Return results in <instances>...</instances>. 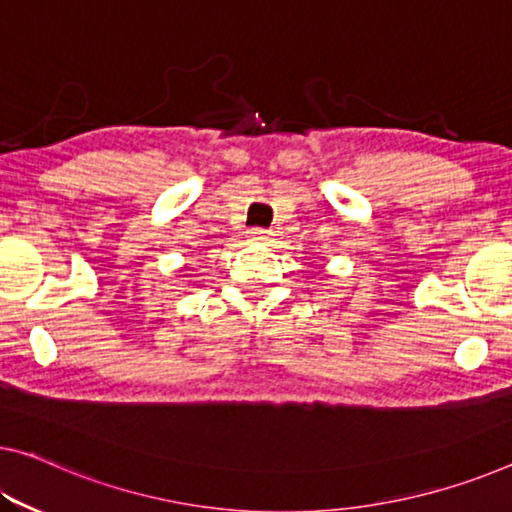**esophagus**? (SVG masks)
<instances>
[{
    "label": "esophagus",
    "mask_w": 512,
    "mask_h": 512,
    "mask_svg": "<svg viewBox=\"0 0 512 512\" xmlns=\"http://www.w3.org/2000/svg\"><path fill=\"white\" fill-rule=\"evenodd\" d=\"M247 238H249V242H267L270 240V233H267L265 229H251Z\"/></svg>",
    "instance_id": "obj_1"
}]
</instances>
